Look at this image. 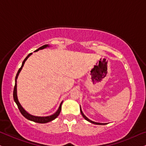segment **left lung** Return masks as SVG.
<instances>
[{"mask_svg": "<svg viewBox=\"0 0 146 146\" xmlns=\"http://www.w3.org/2000/svg\"><path fill=\"white\" fill-rule=\"evenodd\" d=\"M80 112H81V114H82V116H83V118H84V119H85V120H87V121L90 122V123H91L95 124V125H106V124H107V123H96V122L92 121V120H90V119H89V118H88L85 115H84V114H83V112H82V111L81 107H80Z\"/></svg>", "mask_w": 146, "mask_h": 146, "instance_id": "left-lung-1", "label": "left lung"}]
</instances>
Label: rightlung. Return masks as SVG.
Segmentation results:
<instances>
[{
    "label": "right lung",
    "instance_id": "add662e5",
    "mask_svg": "<svg viewBox=\"0 0 146 146\" xmlns=\"http://www.w3.org/2000/svg\"><path fill=\"white\" fill-rule=\"evenodd\" d=\"M49 45L48 44H44V45H43L42 46H40V47H39L38 49L36 50L35 51V52H36L38 51H39V50H41V49H44V48H45L46 47H49ZM32 54V53H30L29 55L27 56L26 58H25L24 60L22 62V64H21V68H19V70H18L17 74H16V76H15V87H14V90H13V99H14V101H15V102L17 104L18 108H19V111H20L21 114L23 115V116L25 117V118H27L28 120H31V121H33V122H35V123H47L48 122L50 121H52V120H55V118H57V116H59V113H60L61 111V110H62V104L63 103V101L62 102H61L60 105H59V107L57 110L55 111V113H54L52 115H50V116H34V115H32L29 114V113L28 112V111H26L24 110V108L21 106V105L19 103V100H18V98H17V79L18 78V76H19V74L20 73L21 69H22L23 65H24L25 62H26V61L28 59V57H29L30 55H31Z\"/></svg>",
    "mask_w": 146,
    "mask_h": 146
}]
</instances>
